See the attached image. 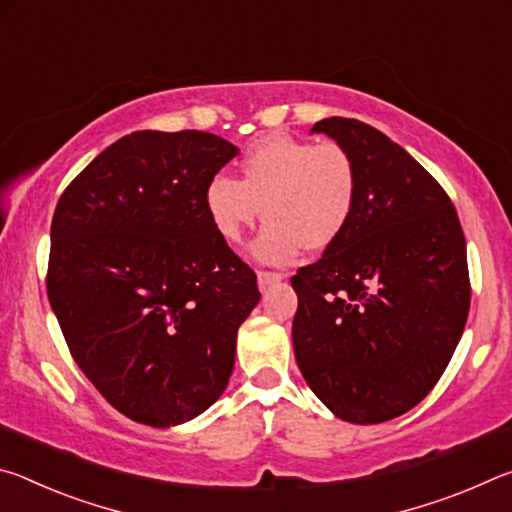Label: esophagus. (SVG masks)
Masks as SVG:
<instances>
[{"label":"esophagus","instance_id":"esophagus-1","mask_svg":"<svg viewBox=\"0 0 512 512\" xmlns=\"http://www.w3.org/2000/svg\"><path fill=\"white\" fill-rule=\"evenodd\" d=\"M280 280H284V275H282V273H273V271H259V273H257V284H259V289H266L268 284L280 282Z\"/></svg>","mask_w":512,"mask_h":512}]
</instances>
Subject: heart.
<instances>
[{
    "mask_svg": "<svg viewBox=\"0 0 512 512\" xmlns=\"http://www.w3.org/2000/svg\"><path fill=\"white\" fill-rule=\"evenodd\" d=\"M239 169L241 180L225 173L207 180L203 203L216 235L228 244L244 239L264 207L268 223L253 244L259 262L289 264L302 248L325 250L348 230L359 169L345 146L275 133L259 140Z\"/></svg>",
    "mask_w": 512,
    "mask_h": 512,
    "instance_id": "obj_1",
    "label": "heart"
}]
</instances>
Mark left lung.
<instances>
[{
	"label": "left lung",
	"mask_w": 512,
	"mask_h": 512,
	"mask_svg": "<svg viewBox=\"0 0 512 512\" xmlns=\"http://www.w3.org/2000/svg\"><path fill=\"white\" fill-rule=\"evenodd\" d=\"M311 133L352 153L359 196L345 235L291 277L293 350L336 418L386 422L429 395L463 336V228L436 178L377 128L329 117Z\"/></svg>",
	"instance_id": "left-lung-1"
}]
</instances>
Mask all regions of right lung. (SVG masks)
I'll use <instances>...</instances> for the list:
<instances>
[{
  "label": "right lung",
  "mask_w": 512,
  "mask_h": 512,
  "mask_svg": "<svg viewBox=\"0 0 512 512\" xmlns=\"http://www.w3.org/2000/svg\"><path fill=\"white\" fill-rule=\"evenodd\" d=\"M239 149L203 131H137L60 196L47 296L67 348L119 413L173 427L219 400L257 275L216 235L203 192Z\"/></svg>",
  "instance_id": "1"
}]
</instances>
